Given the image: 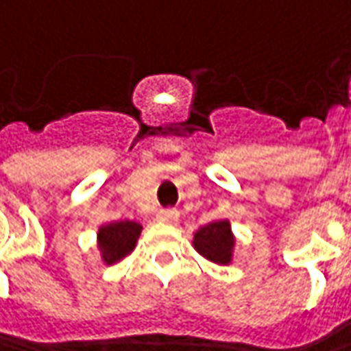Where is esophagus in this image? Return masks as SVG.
Returning <instances> with one entry per match:
<instances>
[{
	"mask_svg": "<svg viewBox=\"0 0 351 351\" xmlns=\"http://www.w3.org/2000/svg\"><path fill=\"white\" fill-rule=\"evenodd\" d=\"M157 219H159V221H165V223H176L178 212H176L175 208H163V210L157 212Z\"/></svg>",
	"mask_w": 351,
	"mask_h": 351,
	"instance_id": "obj_1",
	"label": "esophagus"
}]
</instances>
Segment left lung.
I'll use <instances>...</instances> for the list:
<instances>
[{
	"mask_svg": "<svg viewBox=\"0 0 351 351\" xmlns=\"http://www.w3.org/2000/svg\"><path fill=\"white\" fill-rule=\"evenodd\" d=\"M233 245H235V239L231 235V225L225 219L199 227L194 235V248L202 256H206L215 264L231 262Z\"/></svg>",
	"mask_w": 351,
	"mask_h": 351,
	"instance_id": "obj_1",
	"label": "left lung"
}]
</instances>
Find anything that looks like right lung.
Listing matches in <instances>:
<instances>
[{
  "label": "right lung",
  "mask_w": 351,
  "mask_h": 351,
  "mask_svg": "<svg viewBox=\"0 0 351 351\" xmlns=\"http://www.w3.org/2000/svg\"><path fill=\"white\" fill-rule=\"evenodd\" d=\"M141 227L136 221H114L99 229V248L106 264H116L128 256L138 241Z\"/></svg>",
  "instance_id": "add662e5"
}]
</instances>
